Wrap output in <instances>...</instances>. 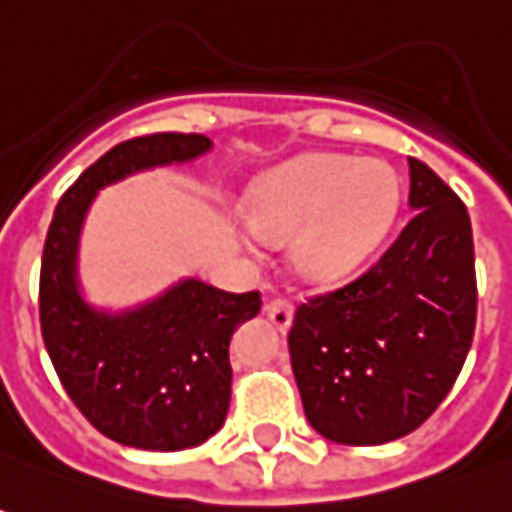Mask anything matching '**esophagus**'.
<instances>
[{
    "label": "esophagus",
    "instance_id": "1",
    "mask_svg": "<svg viewBox=\"0 0 512 512\" xmlns=\"http://www.w3.org/2000/svg\"><path fill=\"white\" fill-rule=\"evenodd\" d=\"M266 314H269V320H272L274 326L280 328V331H286L291 326V320H294V306H291L289 300H283V297H272V300H266Z\"/></svg>",
    "mask_w": 512,
    "mask_h": 512
}]
</instances>
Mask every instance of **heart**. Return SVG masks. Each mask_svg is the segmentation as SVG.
Returning a JSON list of instances; mask_svg holds the SVG:
<instances>
[{
  "instance_id": "b5f03b06",
  "label": "heart",
  "mask_w": 512,
  "mask_h": 512,
  "mask_svg": "<svg viewBox=\"0 0 512 512\" xmlns=\"http://www.w3.org/2000/svg\"><path fill=\"white\" fill-rule=\"evenodd\" d=\"M399 201V175L388 164L309 155L252 186L246 243L291 240L294 272L331 286L371 260L397 221Z\"/></svg>"
}]
</instances>
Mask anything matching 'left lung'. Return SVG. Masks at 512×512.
Listing matches in <instances>:
<instances>
[{
	"instance_id": "obj_1",
	"label": "left lung",
	"mask_w": 512,
	"mask_h": 512,
	"mask_svg": "<svg viewBox=\"0 0 512 512\" xmlns=\"http://www.w3.org/2000/svg\"><path fill=\"white\" fill-rule=\"evenodd\" d=\"M414 221L377 266L303 303L291 371L314 431L337 445H385L448 397L476 328L473 229L465 203L408 158Z\"/></svg>"
}]
</instances>
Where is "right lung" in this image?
I'll return each mask as SVG.
<instances>
[{"mask_svg":"<svg viewBox=\"0 0 512 512\" xmlns=\"http://www.w3.org/2000/svg\"><path fill=\"white\" fill-rule=\"evenodd\" d=\"M212 152L206 135L158 133L124 141L84 169L47 229L39 317L50 362L67 397L118 445L186 450L221 431L232 397L229 340L260 311L257 291H223L181 277L127 309L87 300L79 243L104 186Z\"/></svg>","mask_w":512,"mask_h":512,"instance_id":"right-lung-1","label":"right lung"}]
</instances>
